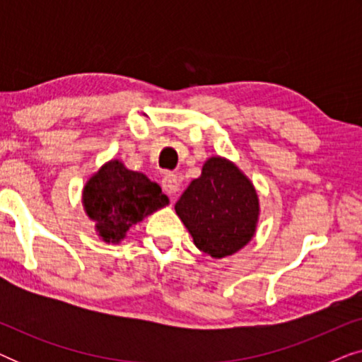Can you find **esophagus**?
<instances>
[{"label": "esophagus", "instance_id": "esophagus-1", "mask_svg": "<svg viewBox=\"0 0 362 362\" xmlns=\"http://www.w3.org/2000/svg\"><path fill=\"white\" fill-rule=\"evenodd\" d=\"M161 186H163V189H165L166 194H170V196H176L181 189V182H180V180H177V176L173 175V173H166V175L163 176Z\"/></svg>", "mask_w": 362, "mask_h": 362}]
</instances>
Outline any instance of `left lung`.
Here are the masks:
<instances>
[{"instance_id":"1","label":"left lung","mask_w":362,"mask_h":362,"mask_svg":"<svg viewBox=\"0 0 362 362\" xmlns=\"http://www.w3.org/2000/svg\"><path fill=\"white\" fill-rule=\"evenodd\" d=\"M197 249L222 259L250 242L259 222V196L234 163L212 156L175 206Z\"/></svg>"}]
</instances>
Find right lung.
Returning <instances> with one entry per match:
<instances>
[{
	"label": "right lung",
	"mask_w": 362,
	"mask_h": 362,
	"mask_svg": "<svg viewBox=\"0 0 362 362\" xmlns=\"http://www.w3.org/2000/svg\"><path fill=\"white\" fill-rule=\"evenodd\" d=\"M82 202L87 216L95 221L98 235L118 244L132 226L170 204V199L143 173L127 170L122 161L112 160L87 181Z\"/></svg>",
	"instance_id": "right-lung-1"
}]
</instances>
